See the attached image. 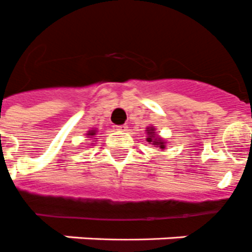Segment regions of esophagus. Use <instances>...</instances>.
<instances>
[{
    "mask_svg": "<svg viewBox=\"0 0 252 252\" xmlns=\"http://www.w3.org/2000/svg\"><path fill=\"white\" fill-rule=\"evenodd\" d=\"M127 128H128L127 125H120V126H116V130H117V131H120V132L127 131Z\"/></svg>",
    "mask_w": 252,
    "mask_h": 252,
    "instance_id": "esophagus-1",
    "label": "esophagus"
}]
</instances>
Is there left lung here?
<instances>
[{
  "instance_id": "8db88e82",
  "label": "left lung",
  "mask_w": 252,
  "mask_h": 252,
  "mask_svg": "<svg viewBox=\"0 0 252 252\" xmlns=\"http://www.w3.org/2000/svg\"><path fill=\"white\" fill-rule=\"evenodd\" d=\"M147 142L152 144L155 147H158L161 150H165V140L161 139V136L156 135V128L154 126H150V127H147Z\"/></svg>"
}]
</instances>
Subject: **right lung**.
I'll return each instance as SVG.
<instances>
[{
  "label": "right lung",
  "mask_w": 252,
  "mask_h": 252,
  "mask_svg": "<svg viewBox=\"0 0 252 252\" xmlns=\"http://www.w3.org/2000/svg\"><path fill=\"white\" fill-rule=\"evenodd\" d=\"M96 132H97V130H96V128H92V130H90V131L87 132L88 138H94V136L96 135Z\"/></svg>",
  "instance_id": "right-lung-1"
}]
</instances>
